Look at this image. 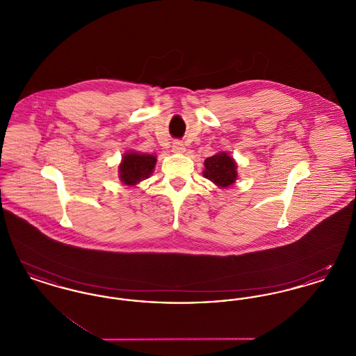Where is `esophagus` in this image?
Returning a JSON list of instances; mask_svg holds the SVG:
<instances>
[{"label":"esophagus","instance_id":"esophagus-1","mask_svg":"<svg viewBox=\"0 0 356 356\" xmlns=\"http://www.w3.org/2000/svg\"><path fill=\"white\" fill-rule=\"evenodd\" d=\"M172 151L175 153H183L186 151V145H184V143L183 141H175L173 144H172Z\"/></svg>","mask_w":356,"mask_h":356}]
</instances>
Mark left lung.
Returning a JSON list of instances; mask_svg holds the SVG:
<instances>
[{"label": "left lung", "mask_w": 356, "mask_h": 356, "mask_svg": "<svg viewBox=\"0 0 356 356\" xmlns=\"http://www.w3.org/2000/svg\"><path fill=\"white\" fill-rule=\"evenodd\" d=\"M204 177L221 188L232 186L237 177L235 160L227 152L213 154L204 161Z\"/></svg>", "instance_id": "left-lung-1"}]
</instances>
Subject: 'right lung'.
<instances>
[{
  "label": "right lung",
  "mask_w": 356,
  "mask_h": 356,
  "mask_svg": "<svg viewBox=\"0 0 356 356\" xmlns=\"http://www.w3.org/2000/svg\"><path fill=\"white\" fill-rule=\"evenodd\" d=\"M156 165V156L147 153L127 152L119 165L120 180L125 186H136L151 176Z\"/></svg>",
  "instance_id": "add662e5"
}]
</instances>
